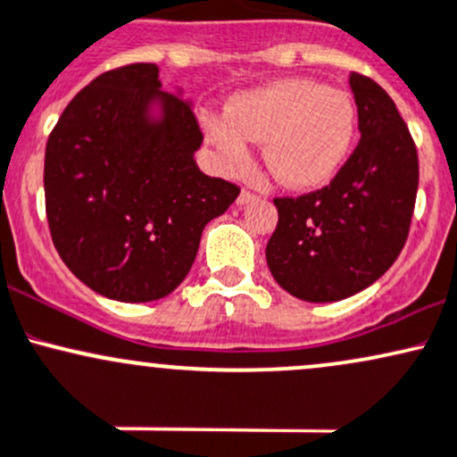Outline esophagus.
Returning <instances> with one entry per match:
<instances>
[{"label":"esophagus","mask_w":457,"mask_h":457,"mask_svg":"<svg viewBox=\"0 0 457 457\" xmlns=\"http://www.w3.org/2000/svg\"><path fill=\"white\" fill-rule=\"evenodd\" d=\"M254 201H256L254 194L245 192V189H242V194H239V196H237V204H239V207H244V204H250V203H254Z\"/></svg>","instance_id":"1"}]
</instances>
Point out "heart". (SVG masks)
<instances>
[{"label": "heart", "instance_id": "1", "mask_svg": "<svg viewBox=\"0 0 457 457\" xmlns=\"http://www.w3.org/2000/svg\"><path fill=\"white\" fill-rule=\"evenodd\" d=\"M204 136L233 170L248 160V140L263 142V162L280 183L309 189L330 181L356 137V105L339 88L280 79L235 95L224 114H207Z\"/></svg>", "mask_w": 457, "mask_h": 457}]
</instances>
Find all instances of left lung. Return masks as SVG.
Masks as SVG:
<instances>
[{
    "label": "left lung",
    "instance_id": "obj_1",
    "mask_svg": "<svg viewBox=\"0 0 457 457\" xmlns=\"http://www.w3.org/2000/svg\"><path fill=\"white\" fill-rule=\"evenodd\" d=\"M361 140L330 186L276 198L278 227L265 248L287 294L304 302L345 300L367 289L406 244L419 160L397 105L382 86L352 73Z\"/></svg>",
    "mask_w": 457,
    "mask_h": 457
}]
</instances>
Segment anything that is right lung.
<instances>
[{
  "label": "right lung",
  "instance_id": "add662e5",
  "mask_svg": "<svg viewBox=\"0 0 457 457\" xmlns=\"http://www.w3.org/2000/svg\"><path fill=\"white\" fill-rule=\"evenodd\" d=\"M194 101L162 90L155 64L92 79L66 105L45 151L51 237L77 278L116 302L172 294L203 228L239 187L204 174Z\"/></svg>",
  "mask_w": 457,
  "mask_h": 457
}]
</instances>
